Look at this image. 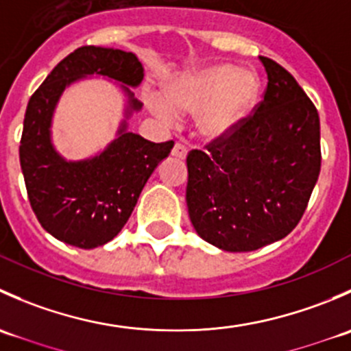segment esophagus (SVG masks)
Masks as SVG:
<instances>
[{"mask_svg": "<svg viewBox=\"0 0 351 351\" xmlns=\"http://www.w3.org/2000/svg\"><path fill=\"white\" fill-rule=\"evenodd\" d=\"M171 154L175 156V158H178V159H185V156H186V147L183 146V144L176 143L175 146H173Z\"/></svg>", "mask_w": 351, "mask_h": 351, "instance_id": "1", "label": "esophagus"}]
</instances>
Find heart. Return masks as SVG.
Masks as SVG:
<instances>
[{
  "label": "heart",
  "mask_w": 351,
  "mask_h": 351,
  "mask_svg": "<svg viewBox=\"0 0 351 351\" xmlns=\"http://www.w3.org/2000/svg\"><path fill=\"white\" fill-rule=\"evenodd\" d=\"M260 80L250 69L231 64H212L176 77L165 97L153 93L149 107L166 122L178 113L197 112L195 122L202 136L221 137L231 132L256 104Z\"/></svg>",
  "instance_id": "heart-1"
}]
</instances>
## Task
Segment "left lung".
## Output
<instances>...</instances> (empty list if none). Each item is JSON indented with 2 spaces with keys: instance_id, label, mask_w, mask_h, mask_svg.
Segmentation results:
<instances>
[{
  "instance_id": "left-lung-1",
  "label": "left lung",
  "mask_w": 351,
  "mask_h": 351,
  "mask_svg": "<svg viewBox=\"0 0 351 351\" xmlns=\"http://www.w3.org/2000/svg\"><path fill=\"white\" fill-rule=\"evenodd\" d=\"M260 59L263 100L231 132L186 156L190 221L204 241L232 253L292 232L321 171L316 107L285 67Z\"/></svg>"
}]
</instances>
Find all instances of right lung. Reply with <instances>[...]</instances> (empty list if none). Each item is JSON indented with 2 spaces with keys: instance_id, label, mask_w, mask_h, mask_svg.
I'll list each match as a JSON object with an SVG mask.
<instances>
[{
  "instance_id": "1",
  "label": "right lung",
  "mask_w": 351,
  "mask_h": 351,
  "mask_svg": "<svg viewBox=\"0 0 351 351\" xmlns=\"http://www.w3.org/2000/svg\"><path fill=\"white\" fill-rule=\"evenodd\" d=\"M90 74L137 86L144 69L132 52L95 45L76 49L30 97L20 141V165L35 217L56 239L83 250L104 246L122 231L151 173L175 144L151 143L127 132L122 123L119 137L101 154L64 161L51 144L52 112L67 84ZM129 97L130 108L143 107L130 91Z\"/></svg>"
}]
</instances>
